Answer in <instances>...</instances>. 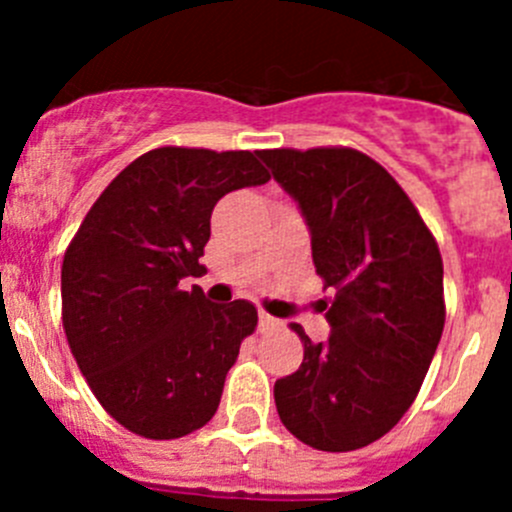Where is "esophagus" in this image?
Segmentation results:
<instances>
[{
  "label": "esophagus",
  "instance_id": "esophagus-1",
  "mask_svg": "<svg viewBox=\"0 0 512 512\" xmlns=\"http://www.w3.org/2000/svg\"><path fill=\"white\" fill-rule=\"evenodd\" d=\"M279 325L277 318H271L269 312H259V330L261 333H269V330H274Z\"/></svg>",
  "mask_w": 512,
  "mask_h": 512
}]
</instances>
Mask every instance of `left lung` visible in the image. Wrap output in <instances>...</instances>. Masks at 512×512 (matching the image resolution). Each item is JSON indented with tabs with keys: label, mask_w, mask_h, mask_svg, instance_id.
I'll list each match as a JSON object with an SVG mask.
<instances>
[{
	"label": "left lung",
	"mask_w": 512,
	"mask_h": 512,
	"mask_svg": "<svg viewBox=\"0 0 512 512\" xmlns=\"http://www.w3.org/2000/svg\"><path fill=\"white\" fill-rule=\"evenodd\" d=\"M300 205L312 261L336 292L330 338L277 379L284 428L318 451H354L390 433L418 397L446 320L438 243L405 189L356 148L259 151Z\"/></svg>",
	"instance_id": "8db88e82"
}]
</instances>
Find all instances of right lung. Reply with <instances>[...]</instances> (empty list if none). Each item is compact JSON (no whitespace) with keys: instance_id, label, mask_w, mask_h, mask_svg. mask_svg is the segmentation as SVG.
<instances>
[{"instance_id":"obj_1","label":"right lung","mask_w":512,"mask_h":512,"mask_svg":"<svg viewBox=\"0 0 512 512\" xmlns=\"http://www.w3.org/2000/svg\"><path fill=\"white\" fill-rule=\"evenodd\" d=\"M251 151L164 146L120 171L61 266V318L94 397L130 433L171 441L215 415L225 374L259 323L251 302L212 305L202 277L220 197L266 184Z\"/></svg>"}]
</instances>
